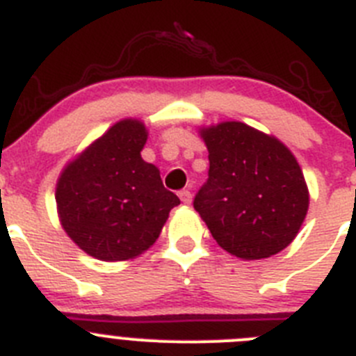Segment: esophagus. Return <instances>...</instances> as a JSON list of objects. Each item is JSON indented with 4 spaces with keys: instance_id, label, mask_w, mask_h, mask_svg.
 <instances>
[{
    "instance_id": "1",
    "label": "esophagus",
    "mask_w": 356,
    "mask_h": 356,
    "mask_svg": "<svg viewBox=\"0 0 356 356\" xmlns=\"http://www.w3.org/2000/svg\"><path fill=\"white\" fill-rule=\"evenodd\" d=\"M179 198H181L184 204H190V202H191V191L190 190H181V191H179Z\"/></svg>"
}]
</instances>
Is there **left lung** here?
Listing matches in <instances>:
<instances>
[{
    "label": "left lung",
    "mask_w": 356,
    "mask_h": 356,
    "mask_svg": "<svg viewBox=\"0 0 356 356\" xmlns=\"http://www.w3.org/2000/svg\"><path fill=\"white\" fill-rule=\"evenodd\" d=\"M200 134L209 172L193 207L213 238L246 261L278 254L296 238L309 209L305 177L291 150L243 122Z\"/></svg>",
    "instance_id": "1"
}]
</instances>
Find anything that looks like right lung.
<instances>
[{"instance_id":"right-lung-1","label":"right lung","mask_w":356,"mask_h":356,"mask_svg":"<svg viewBox=\"0 0 356 356\" xmlns=\"http://www.w3.org/2000/svg\"><path fill=\"white\" fill-rule=\"evenodd\" d=\"M145 126L122 120L65 166L56 206L69 238L99 261H126L159 238L181 200L142 159Z\"/></svg>"}]
</instances>
